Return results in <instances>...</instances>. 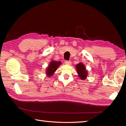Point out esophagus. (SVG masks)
Listing matches in <instances>:
<instances>
[{"mask_svg": "<svg viewBox=\"0 0 126 126\" xmlns=\"http://www.w3.org/2000/svg\"><path fill=\"white\" fill-rule=\"evenodd\" d=\"M64 63H65V64H66V65H70L71 63L70 61H65L64 62Z\"/></svg>", "mask_w": 126, "mask_h": 126, "instance_id": "esophagus-1", "label": "esophagus"}]
</instances>
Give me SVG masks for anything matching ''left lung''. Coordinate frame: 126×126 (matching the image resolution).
Returning a JSON list of instances; mask_svg holds the SVG:
<instances>
[{
  "mask_svg": "<svg viewBox=\"0 0 126 126\" xmlns=\"http://www.w3.org/2000/svg\"><path fill=\"white\" fill-rule=\"evenodd\" d=\"M77 73L81 79H85L88 76V71L86 70L85 65L82 63H79L76 65Z\"/></svg>",
  "mask_w": 126,
  "mask_h": 126,
  "instance_id": "obj_1",
  "label": "left lung"
}]
</instances>
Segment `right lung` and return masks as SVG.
Returning a JSON list of instances; mask_svg holds the SVG:
<instances>
[{
  "label": "right lung",
  "mask_w": 126,
  "mask_h": 126,
  "mask_svg": "<svg viewBox=\"0 0 126 126\" xmlns=\"http://www.w3.org/2000/svg\"><path fill=\"white\" fill-rule=\"evenodd\" d=\"M61 64V62L52 61L50 63L46 70V74L47 76H52L55 72L57 70L59 66Z\"/></svg>",
  "instance_id": "add662e5"
}]
</instances>
